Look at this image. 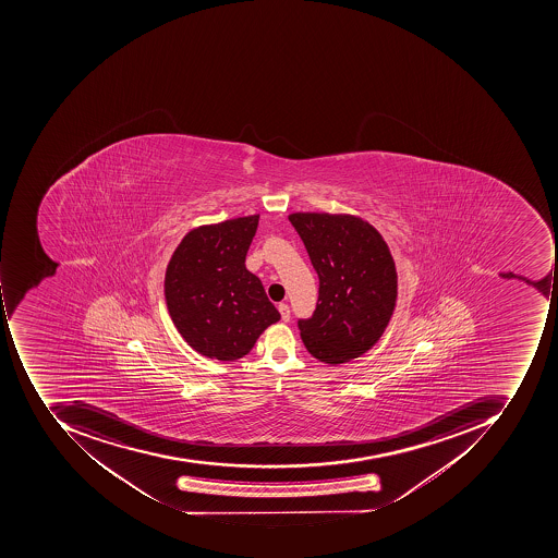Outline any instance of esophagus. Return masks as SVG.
Returning a JSON list of instances; mask_svg holds the SVG:
<instances>
[{
    "label": "esophagus",
    "mask_w": 558,
    "mask_h": 558,
    "mask_svg": "<svg viewBox=\"0 0 558 558\" xmlns=\"http://www.w3.org/2000/svg\"><path fill=\"white\" fill-rule=\"evenodd\" d=\"M278 312L281 314V320H290V306H288L287 303H280V305H278Z\"/></svg>",
    "instance_id": "34e87169"
}]
</instances>
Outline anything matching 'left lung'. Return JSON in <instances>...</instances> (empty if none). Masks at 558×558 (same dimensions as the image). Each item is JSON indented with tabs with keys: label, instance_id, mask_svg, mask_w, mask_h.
<instances>
[{
	"label": "left lung",
	"instance_id": "left-lung-1",
	"mask_svg": "<svg viewBox=\"0 0 558 558\" xmlns=\"http://www.w3.org/2000/svg\"><path fill=\"white\" fill-rule=\"evenodd\" d=\"M288 219L320 280L314 315L299 320L306 350L330 365L361 357L396 308L398 271L389 246L359 216L293 213Z\"/></svg>",
	"mask_w": 558,
	"mask_h": 558
}]
</instances>
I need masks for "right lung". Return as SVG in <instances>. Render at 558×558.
Listing matches in <instances>:
<instances>
[{
  "label": "right lung",
  "mask_w": 558,
  "mask_h": 558,
  "mask_svg": "<svg viewBox=\"0 0 558 558\" xmlns=\"http://www.w3.org/2000/svg\"><path fill=\"white\" fill-rule=\"evenodd\" d=\"M259 215L191 230L169 259L165 296L172 324L191 349L233 362L280 314L244 259Z\"/></svg>",
  "instance_id": "add662e5"
}]
</instances>
